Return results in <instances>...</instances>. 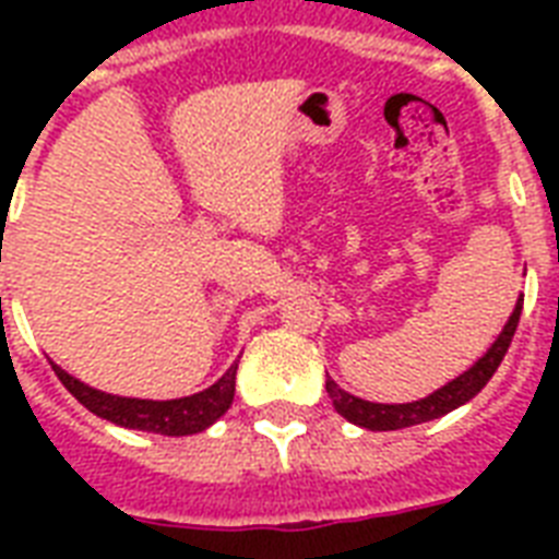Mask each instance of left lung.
Segmentation results:
<instances>
[{"label":"left lung","mask_w":559,"mask_h":559,"mask_svg":"<svg viewBox=\"0 0 559 559\" xmlns=\"http://www.w3.org/2000/svg\"><path fill=\"white\" fill-rule=\"evenodd\" d=\"M48 362H51V368H55L66 389L72 391V397L90 408L92 415L104 417L109 424L124 426V429H142V432L168 435V438L205 432L214 420L226 415L228 406H231V397H235V368L223 373L214 385L197 391L191 397L142 400L92 389L78 377H72L66 368L57 366L55 359H48Z\"/></svg>","instance_id":"left-lung-1"}]
</instances>
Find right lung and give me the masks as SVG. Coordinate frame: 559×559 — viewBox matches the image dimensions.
I'll list each match as a JSON object with an SVG mask.
<instances>
[{"mask_svg":"<svg viewBox=\"0 0 559 559\" xmlns=\"http://www.w3.org/2000/svg\"><path fill=\"white\" fill-rule=\"evenodd\" d=\"M520 313H522V301H516L513 307L511 319L508 324L502 328V333L496 336V342L487 348V354L478 359L476 366L464 371L461 377L450 382V385H443L438 389L435 394L424 400H415V403H400V406H382V403H348V397L336 400V412L354 420L357 426H366V429H377V432H389V429H406V426H415V424H426V420H432V417H441L452 408L464 406L473 394H476L481 385H485L493 371L499 368L502 362L504 350L511 345L513 340V331H516V324H520ZM333 394V385L328 389ZM362 411L364 415L359 416L358 412Z\"/></svg>","mask_w":559,"mask_h":559,"instance_id":"obj_1","label":"right lung"}]
</instances>
